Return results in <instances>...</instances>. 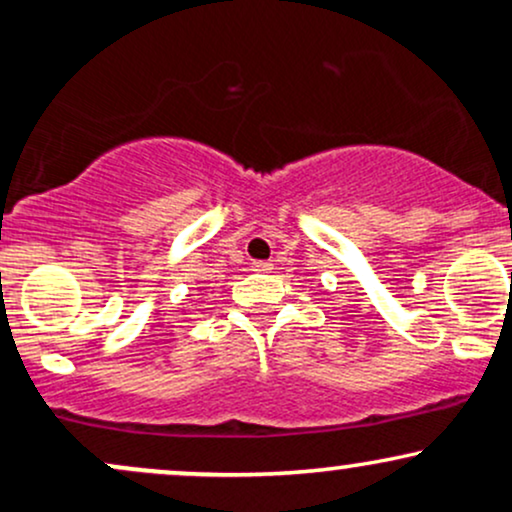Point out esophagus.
I'll return each mask as SVG.
<instances>
[{
  "label": "esophagus",
  "instance_id": "34e87169",
  "mask_svg": "<svg viewBox=\"0 0 512 512\" xmlns=\"http://www.w3.org/2000/svg\"><path fill=\"white\" fill-rule=\"evenodd\" d=\"M252 272L267 274V272H272V264L264 262V260H257V262H252Z\"/></svg>",
  "mask_w": 512,
  "mask_h": 512
}]
</instances>
